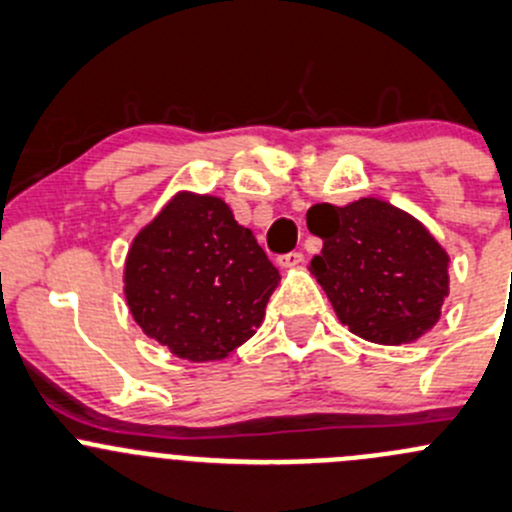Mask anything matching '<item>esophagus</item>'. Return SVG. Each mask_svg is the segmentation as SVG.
<instances>
[{"mask_svg": "<svg viewBox=\"0 0 512 512\" xmlns=\"http://www.w3.org/2000/svg\"><path fill=\"white\" fill-rule=\"evenodd\" d=\"M301 261H303L301 251H288V254L278 256V266L281 268H293V266H298Z\"/></svg>", "mask_w": 512, "mask_h": 512, "instance_id": "obj_1", "label": "esophagus"}]
</instances>
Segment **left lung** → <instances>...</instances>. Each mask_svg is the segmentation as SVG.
Listing matches in <instances>:
<instances>
[{"label":"left lung","instance_id":"obj_1","mask_svg":"<svg viewBox=\"0 0 512 512\" xmlns=\"http://www.w3.org/2000/svg\"><path fill=\"white\" fill-rule=\"evenodd\" d=\"M321 254L311 273L343 326L383 346L421 338L448 296V254L421 221L381 199L316 204L306 214Z\"/></svg>","mask_w":512,"mask_h":512}]
</instances>
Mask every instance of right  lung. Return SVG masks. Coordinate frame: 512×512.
Segmentation results:
<instances>
[{
    "mask_svg": "<svg viewBox=\"0 0 512 512\" xmlns=\"http://www.w3.org/2000/svg\"><path fill=\"white\" fill-rule=\"evenodd\" d=\"M281 276L216 196L176 194L131 244L124 293L141 331L186 361L249 341Z\"/></svg>",
    "mask_w": 512,
    "mask_h": 512,
    "instance_id": "right-lung-1",
    "label": "right lung"
}]
</instances>
